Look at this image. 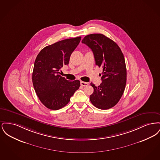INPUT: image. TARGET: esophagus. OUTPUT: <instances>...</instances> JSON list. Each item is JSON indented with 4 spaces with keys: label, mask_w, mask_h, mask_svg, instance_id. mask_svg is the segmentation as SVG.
Here are the masks:
<instances>
[{
    "label": "esophagus",
    "mask_w": 160,
    "mask_h": 160,
    "mask_svg": "<svg viewBox=\"0 0 160 160\" xmlns=\"http://www.w3.org/2000/svg\"><path fill=\"white\" fill-rule=\"evenodd\" d=\"M80 84H81V86H88L89 83H88V82H80Z\"/></svg>",
    "instance_id": "34e87169"
}]
</instances>
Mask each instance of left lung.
<instances>
[{"label":"left lung","mask_w":160,"mask_h":160,"mask_svg":"<svg viewBox=\"0 0 160 160\" xmlns=\"http://www.w3.org/2000/svg\"><path fill=\"white\" fill-rule=\"evenodd\" d=\"M82 42L91 49L95 65L102 68V83L98 86L91 83L93 88L91 102L99 109L110 108L119 102L125 88L127 69L123 54L116 42L101 33L86 35Z\"/></svg>","instance_id":"8db88e82"}]
</instances>
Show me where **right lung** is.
I'll return each instance as SVG.
<instances>
[{"mask_svg": "<svg viewBox=\"0 0 160 160\" xmlns=\"http://www.w3.org/2000/svg\"><path fill=\"white\" fill-rule=\"evenodd\" d=\"M80 40L81 37L62 40L44 47L37 56L33 85L41 102L49 109L56 110L65 106L80 86L79 80L68 81L59 74L61 68L68 64Z\"/></svg>", "mask_w": 160, "mask_h": 160, "instance_id": "right-lung-1", "label": "right lung"}]
</instances>
